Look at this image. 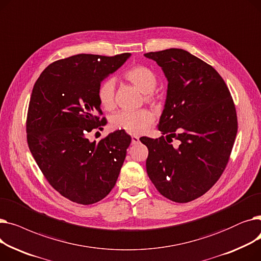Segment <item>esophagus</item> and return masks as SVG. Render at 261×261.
<instances>
[{"label":"esophagus","mask_w":261,"mask_h":261,"mask_svg":"<svg viewBox=\"0 0 261 261\" xmlns=\"http://www.w3.org/2000/svg\"><path fill=\"white\" fill-rule=\"evenodd\" d=\"M131 142H132V144L133 145H135V144H138L139 142H140V139L138 138V136H135V135H133L132 138H131Z\"/></svg>","instance_id":"34e87169"}]
</instances>
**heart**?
Segmentation results:
<instances>
[{
    "mask_svg": "<svg viewBox=\"0 0 261 261\" xmlns=\"http://www.w3.org/2000/svg\"><path fill=\"white\" fill-rule=\"evenodd\" d=\"M128 81L145 93L147 101H154L156 98L152 93L158 85L156 74L146 65H135L123 73ZM98 99L100 105L111 111L115 108V82L112 79L103 80L98 88ZM154 121V114L147 109L138 111H120L111 117V127L129 134L139 135L145 132Z\"/></svg>",
    "mask_w": 261,
    "mask_h": 261,
    "instance_id": "1",
    "label": "heart"
}]
</instances>
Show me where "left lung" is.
Segmentation results:
<instances>
[{"instance_id": "1", "label": "left lung", "mask_w": 261, "mask_h": 261, "mask_svg": "<svg viewBox=\"0 0 261 261\" xmlns=\"http://www.w3.org/2000/svg\"><path fill=\"white\" fill-rule=\"evenodd\" d=\"M168 80L158 129L166 139L144 138L146 169L159 193L186 203L208 191L223 173L236 139L234 101L215 68L181 48L145 54ZM172 138L180 141L174 148Z\"/></svg>"}]
</instances>
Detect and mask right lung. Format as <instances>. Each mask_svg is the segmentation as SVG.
I'll return each mask as SVG.
<instances>
[{
  "label": "right lung",
  "mask_w": 261,
  "mask_h": 261,
  "mask_svg": "<svg viewBox=\"0 0 261 261\" xmlns=\"http://www.w3.org/2000/svg\"><path fill=\"white\" fill-rule=\"evenodd\" d=\"M131 54H79L50 63L34 86L26 119L27 143L47 182L78 204L102 200L114 187L131 136L110 133L98 143L88 133L106 125L98 99L101 81Z\"/></svg>",
  "instance_id": "right-lung-1"
}]
</instances>
